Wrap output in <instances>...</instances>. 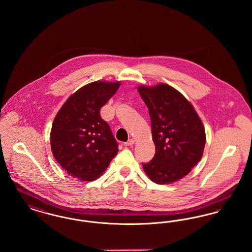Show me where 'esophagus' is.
Instances as JSON below:
<instances>
[{"label": "esophagus", "mask_w": 252, "mask_h": 252, "mask_svg": "<svg viewBox=\"0 0 252 252\" xmlns=\"http://www.w3.org/2000/svg\"><path fill=\"white\" fill-rule=\"evenodd\" d=\"M132 144H134V140L133 139H129L127 142H126L124 145L125 146H131Z\"/></svg>", "instance_id": "1"}]
</instances>
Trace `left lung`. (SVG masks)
<instances>
[{"instance_id": "1", "label": "left lung", "mask_w": 252, "mask_h": 252, "mask_svg": "<svg viewBox=\"0 0 252 252\" xmlns=\"http://www.w3.org/2000/svg\"><path fill=\"white\" fill-rule=\"evenodd\" d=\"M151 120L156 152L143 163L148 178L158 184L182 179L201 159L206 135L192 104L166 84L138 87Z\"/></svg>"}]
</instances>
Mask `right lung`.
I'll return each instance as SVG.
<instances>
[{
	"label": "right lung",
	"mask_w": 252,
	"mask_h": 252,
	"mask_svg": "<svg viewBox=\"0 0 252 252\" xmlns=\"http://www.w3.org/2000/svg\"><path fill=\"white\" fill-rule=\"evenodd\" d=\"M120 82L95 81L68 98L58 112L50 135L53 155L75 179L99 178L118 153V143L100 109Z\"/></svg>",
	"instance_id": "obj_1"
}]
</instances>
